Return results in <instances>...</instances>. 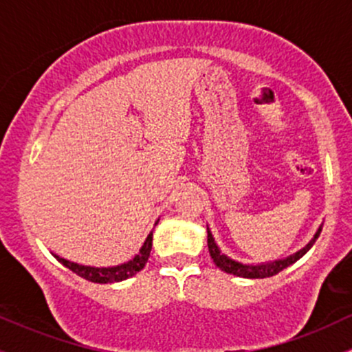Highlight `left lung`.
<instances>
[{"label":"left lung","mask_w":352,"mask_h":352,"mask_svg":"<svg viewBox=\"0 0 352 352\" xmlns=\"http://www.w3.org/2000/svg\"><path fill=\"white\" fill-rule=\"evenodd\" d=\"M320 231H322V228L317 229L316 236L310 239V243L307 244V246H303L300 251H297V253L290 254V256L283 258V260H275V261H270V263H261V265H244V263H239V261L231 260L229 256H226V254L221 253L219 248H217V244L212 238V232L209 231V228H207V246H209L210 258H212L217 268H221L223 272L231 273V275H236V276H243V278H268V276L276 275V273H280L282 270L287 268V266H290L297 260H300L303 254L314 246L316 239L319 238Z\"/></svg>","instance_id":"obj_1"}]
</instances>
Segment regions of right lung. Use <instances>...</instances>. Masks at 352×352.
Instances as JSON below:
<instances>
[{"label": "right lung", "instance_id": "1", "mask_svg": "<svg viewBox=\"0 0 352 352\" xmlns=\"http://www.w3.org/2000/svg\"><path fill=\"white\" fill-rule=\"evenodd\" d=\"M158 223V221H157ZM155 223V224H157ZM151 241H153V231L148 234V238L143 243L142 250H140L138 254L131 258V260L126 261V263H121L116 266H108V268H96V266H84L79 263H74V261L65 260V258L57 256L58 263H62L65 268H69L70 272H74L76 275L82 276V278L89 280L92 283H114V282H123V280L131 278L133 275H136L138 272H142L145 268L148 256H150L151 251Z\"/></svg>", "mask_w": 352, "mask_h": 352}]
</instances>
